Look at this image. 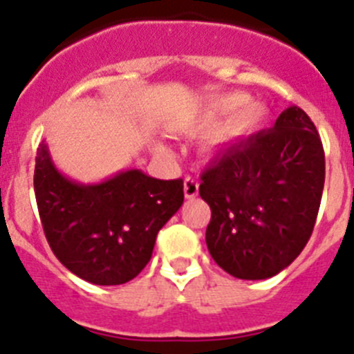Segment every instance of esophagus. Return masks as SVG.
Wrapping results in <instances>:
<instances>
[{"mask_svg": "<svg viewBox=\"0 0 354 354\" xmlns=\"http://www.w3.org/2000/svg\"><path fill=\"white\" fill-rule=\"evenodd\" d=\"M198 195V183L192 177H186L184 179V196L186 198H195Z\"/></svg>", "mask_w": 354, "mask_h": 354, "instance_id": "34e87169", "label": "esophagus"}]
</instances>
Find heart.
Listing matches in <instances>:
<instances>
[{"label": "heart", "instance_id": "b5f03b06", "mask_svg": "<svg viewBox=\"0 0 354 354\" xmlns=\"http://www.w3.org/2000/svg\"><path fill=\"white\" fill-rule=\"evenodd\" d=\"M246 97L243 93H232V95H227L220 101L212 102L205 113L202 115V122L211 126L220 122L225 115H230L232 111H236L241 104H245ZM266 120V109L264 106L259 104V102H252V104H246L245 108L239 109L236 115H234L230 120L223 126V129L220 131V140L221 142H232V140L243 138L246 134L255 133L257 129H261V126Z\"/></svg>", "mask_w": 354, "mask_h": 354}]
</instances>
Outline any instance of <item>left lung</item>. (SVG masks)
<instances>
[{
  "instance_id": "1",
  "label": "left lung",
  "mask_w": 354,
  "mask_h": 354,
  "mask_svg": "<svg viewBox=\"0 0 354 354\" xmlns=\"http://www.w3.org/2000/svg\"><path fill=\"white\" fill-rule=\"evenodd\" d=\"M323 187V143L308 115L290 106L202 174L211 257L241 280L278 274L310 239Z\"/></svg>"
}]
</instances>
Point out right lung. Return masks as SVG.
<instances>
[{"label": "right lung", "mask_w": 354, "mask_h": 354, "mask_svg": "<svg viewBox=\"0 0 354 354\" xmlns=\"http://www.w3.org/2000/svg\"><path fill=\"white\" fill-rule=\"evenodd\" d=\"M37 207L56 259L95 286H120L149 264L158 232L184 202L183 179L142 170L118 171L97 184L65 177L46 143L35 158Z\"/></svg>", "instance_id": "right-lung-1"}]
</instances>
